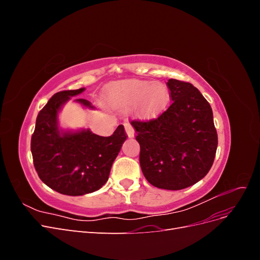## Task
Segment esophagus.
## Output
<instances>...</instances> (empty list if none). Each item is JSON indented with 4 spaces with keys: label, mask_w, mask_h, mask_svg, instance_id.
<instances>
[{
    "label": "esophagus",
    "mask_w": 260,
    "mask_h": 260,
    "mask_svg": "<svg viewBox=\"0 0 260 260\" xmlns=\"http://www.w3.org/2000/svg\"><path fill=\"white\" fill-rule=\"evenodd\" d=\"M124 130H125V133H127V137L129 139L135 138V130H133L132 125L130 123H125L124 124Z\"/></svg>",
    "instance_id": "34e87169"
}]
</instances>
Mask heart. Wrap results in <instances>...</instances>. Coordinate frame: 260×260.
<instances>
[{
    "label": "heart",
    "mask_w": 260,
    "mask_h": 260,
    "mask_svg": "<svg viewBox=\"0 0 260 260\" xmlns=\"http://www.w3.org/2000/svg\"><path fill=\"white\" fill-rule=\"evenodd\" d=\"M107 105L120 113L135 109L140 120L158 118L170 103V91L161 82L129 79L113 83L106 92Z\"/></svg>",
    "instance_id": "1"
}]
</instances>
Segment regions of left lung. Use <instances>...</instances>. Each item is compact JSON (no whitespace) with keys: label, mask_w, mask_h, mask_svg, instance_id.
Segmentation results:
<instances>
[{"label":"left lung","mask_w":260,"mask_h":260,"mask_svg":"<svg viewBox=\"0 0 260 260\" xmlns=\"http://www.w3.org/2000/svg\"><path fill=\"white\" fill-rule=\"evenodd\" d=\"M172 104L157 119L132 121L146 180L178 191L199 182L210 170L218 145L211 107L195 86L169 79Z\"/></svg>","instance_id":"8db88e82"}]
</instances>
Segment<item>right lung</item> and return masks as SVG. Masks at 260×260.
Instances as JSON below:
<instances>
[{"instance_id": "obj_1", "label": "right lung", "mask_w": 260, "mask_h": 260, "mask_svg": "<svg viewBox=\"0 0 260 260\" xmlns=\"http://www.w3.org/2000/svg\"><path fill=\"white\" fill-rule=\"evenodd\" d=\"M84 90L54 94L39 113L31 138V153L39 178L52 190L69 196L100 190L107 182L113 162L127 139L122 124L111 137H100L85 128L60 127L62 107ZM74 102L94 111L89 101L76 99Z\"/></svg>"}]
</instances>
